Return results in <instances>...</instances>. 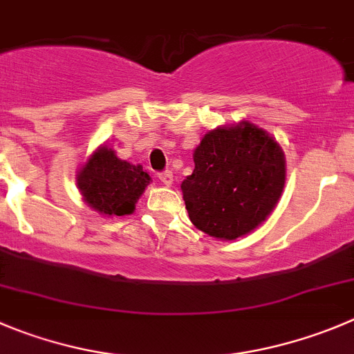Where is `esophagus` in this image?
I'll return each instance as SVG.
<instances>
[{
    "instance_id": "esophagus-1",
    "label": "esophagus",
    "mask_w": 354,
    "mask_h": 354,
    "mask_svg": "<svg viewBox=\"0 0 354 354\" xmlns=\"http://www.w3.org/2000/svg\"><path fill=\"white\" fill-rule=\"evenodd\" d=\"M158 177H160V180L165 184V186H170V184L174 183V174H171L170 170L161 171V174H158Z\"/></svg>"
}]
</instances>
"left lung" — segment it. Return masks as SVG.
Masks as SVG:
<instances>
[{
	"label": "left lung",
	"mask_w": 354,
	"mask_h": 354,
	"mask_svg": "<svg viewBox=\"0 0 354 354\" xmlns=\"http://www.w3.org/2000/svg\"><path fill=\"white\" fill-rule=\"evenodd\" d=\"M194 170L180 184L191 222L236 240L266 221L285 186L283 151L250 123L208 132L194 149Z\"/></svg>",
	"instance_id": "1"
}]
</instances>
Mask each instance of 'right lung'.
I'll list each match as a JSON object with an SVG mask.
<instances>
[{
    "mask_svg": "<svg viewBox=\"0 0 354 354\" xmlns=\"http://www.w3.org/2000/svg\"><path fill=\"white\" fill-rule=\"evenodd\" d=\"M142 167L120 160L113 149L100 147L78 175V187L86 203L104 215H129L149 184Z\"/></svg>",
    "mask_w": 354,
    "mask_h": 354,
    "instance_id": "obj_1",
    "label": "right lung"
}]
</instances>
